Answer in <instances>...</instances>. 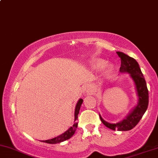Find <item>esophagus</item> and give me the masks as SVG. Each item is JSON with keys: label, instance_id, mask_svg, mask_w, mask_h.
Returning a JSON list of instances; mask_svg holds the SVG:
<instances>
[{"label": "esophagus", "instance_id": "1", "mask_svg": "<svg viewBox=\"0 0 158 158\" xmlns=\"http://www.w3.org/2000/svg\"><path fill=\"white\" fill-rule=\"evenodd\" d=\"M83 92L86 94H91L93 93L92 87H91L89 84L85 85V86L83 87Z\"/></svg>", "mask_w": 158, "mask_h": 158}]
</instances>
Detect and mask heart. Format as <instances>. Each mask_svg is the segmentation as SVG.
<instances>
[{
    "label": "heart",
    "mask_w": 158,
    "mask_h": 158,
    "mask_svg": "<svg viewBox=\"0 0 158 158\" xmlns=\"http://www.w3.org/2000/svg\"><path fill=\"white\" fill-rule=\"evenodd\" d=\"M106 64V61L104 60L100 59V58H97L95 59L91 62V68L94 70H99L102 69V67H104ZM114 67L112 65H108L106 69H104V71L102 72V76L104 78H110L111 77V75L114 73Z\"/></svg>",
    "instance_id": "b5f03b06"
}]
</instances>
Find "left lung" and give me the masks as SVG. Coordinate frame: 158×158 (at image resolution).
I'll list each match as a JSON object with an SVG mask.
<instances>
[{"instance_id":"1","label":"left lung","mask_w":158,"mask_h":158,"mask_svg":"<svg viewBox=\"0 0 158 158\" xmlns=\"http://www.w3.org/2000/svg\"><path fill=\"white\" fill-rule=\"evenodd\" d=\"M117 54L121 58L120 73L122 74H129L130 77L133 80L138 97V102L126 117L120 122L116 123H109L103 119L100 114V118L104 125L110 129L116 130L118 131H128L137 125L147 110L149 104V92L144 77L136 60L122 52H117Z\"/></svg>"}]
</instances>
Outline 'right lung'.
<instances>
[{
  "instance_id": "obj_1",
  "label": "right lung",
  "mask_w": 158,
  "mask_h": 158,
  "mask_svg": "<svg viewBox=\"0 0 158 158\" xmlns=\"http://www.w3.org/2000/svg\"><path fill=\"white\" fill-rule=\"evenodd\" d=\"M83 101V100L82 99H79L78 101H77V104H76V106L75 108V114H74V116H75L74 122H75V123H74L73 127H70L67 131H65L64 133L61 134L60 135L56 136V137L53 138V139L45 140V141H40L44 142V143H50V144H55V143H61V142H63L64 141H66V140L69 139L70 138L75 134L76 131V128H77V116H78L80 108H81V105H82Z\"/></svg>"
}]
</instances>
